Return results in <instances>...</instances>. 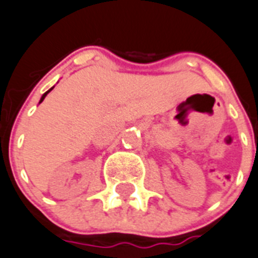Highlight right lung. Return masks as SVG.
Masks as SVG:
<instances>
[{
    "instance_id": "obj_1",
    "label": "right lung",
    "mask_w": 258,
    "mask_h": 258,
    "mask_svg": "<svg viewBox=\"0 0 258 258\" xmlns=\"http://www.w3.org/2000/svg\"><path fill=\"white\" fill-rule=\"evenodd\" d=\"M52 89H53V88H51V89H49V90H48V92H45V93H44V94H43V96H42V98H40V102H39V103H42V102H43V99H44V98H45V96H47V94H48V93H49V92H51Z\"/></svg>"
}]
</instances>
